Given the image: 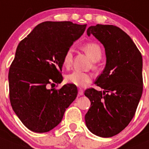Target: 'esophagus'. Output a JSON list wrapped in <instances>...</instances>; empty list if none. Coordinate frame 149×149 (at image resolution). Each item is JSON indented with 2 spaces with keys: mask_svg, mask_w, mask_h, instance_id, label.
<instances>
[{
  "mask_svg": "<svg viewBox=\"0 0 149 149\" xmlns=\"http://www.w3.org/2000/svg\"><path fill=\"white\" fill-rule=\"evenodd\" d=\"M78 95H80V96L84 95V90L82 89V88H79V89H78Z\"/></svg>",
  "mask_w": 149,
  "mask_h": 149,
  "instance_id": "34e87169",
  "label": "esophagus"
}]
</instances>
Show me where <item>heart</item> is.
Here are the masks:
<instances>
[{
    "instance_id": "b5f03b06",
    "label": "heart",
    "mask_w": 149,
    "mask_h": 149,
    "mask_svg": "<svg viewBox=\"0 0 149 149\" xmlns=\"http://www.w3.org/2000/svg\"><path fill=\"white\" fill-rule=\"evenodd\" d=\"M82 49L84 50V52L93 62L98 61L101 58L102 49L97 43L93 42L87 43L82 46ZM72 62H73V51L72 49H69L66 50L63 58V66L65 69H69L72 65ZM93 67L95 69L97 68L95 63L93 64ZM91 80H92V75L91 74L78 72V71H74L65 76V80L69 84H73L77 86H85L89 84Z\"/></svg>"
}]
</instances>
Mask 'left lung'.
Returning <instances> with one entry per match:
<instances>
[{
    "instance_id": "left-lung-1",
    "label": "left lung",
    "mask_w": 149,
    "mask_h": 149,
    "mask_svg": "<svg viewBox=\"0 0 149 149\" xmlns=\"http://www.w3.org/2000/svg\"><path fill=\"white\" fill-rule=\"evenodd\" d=\"M105 47L106 65L94 88L85 91L91 106L85 115L88 130L111 137L125 129L134 116L143 93V58L130 37L119 27L97 24L87 29Z\"/></svg>"
}]
</instances>
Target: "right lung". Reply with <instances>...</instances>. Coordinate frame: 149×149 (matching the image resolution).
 <instances>
[{
	"mask_svg": "<svg viewBox=\"0 0 149 149\" xmlns=\"http://www.w3.org/2000/svg\"><path fill=\"white\" fill-rule=\"evenodd\" d=\"M86 26L43 22L19 43L9 71V100L16 115L29 130L49 132L75 100V85L66 84L59 89L48 87L62 82L64 54Z\"/></svg>",
	"mask_w": 149,
	"mask_h": 149,
	"instance_id": "obj_1",
	"label": "right lung"
}]
</instances>
